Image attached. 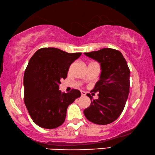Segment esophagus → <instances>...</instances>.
<instances>
[{
  "mask_svg": "<svg viewBox=\"0 0 155 155\" xmlns=\"http://www.w3.org/2000/svg\"><path fill=\"white\" fill-rule=\"evenodd\" d=\"M80 92H81V95H82V96H85V95H86V92H85V91H81Z\"/></svg>",
  "mask_w": 155,
  "mask_h": 155,
  "instance_id": "esophagus-1",
  "label": "esophagus"
}]
</instances>
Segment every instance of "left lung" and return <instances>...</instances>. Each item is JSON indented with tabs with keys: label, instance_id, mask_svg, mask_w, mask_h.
Returning a JSON list of instances; mask_svg holds the SVG:
<instances>
[{
	"label": "left lung",
	"instance_id": "left-lung-1",
	"mask_svg": "<svg viewBox=\"0 0 155 155\" xmlns=\"http://www.w3.org/2000/svg\"><path fill=\"white\" fill-rule=\"evenodd\" d=\"M87 57L100 63L101 74L91 92H97V100L87 96L91 104L84 110L89 121L97 124H107L116 120L123 111L130 92V73L125 59L119 51L103 48L85 53Z\"/></svg>",
	"mask_w": 155,
	"mask_h": 155
}]
</instances>
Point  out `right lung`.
I'll use <instances>...</instances> for the list:
<instances>
[{
	"label": "right lung",
	"instance_id": "1",
	"mask_svg": "<svg viewBox=\"0 0 155 155\" xmlns=\"http://www.w3.org/2000/svg\"><path fill=\"white\" fill-rule=\"evenodd\" d=\"M81 53H68L55 48H43L34 53L24 73V102L36 124L54 129L65 122L68 106L81 96L78 90H59L70 65Z\"/></svg>",
	"mask_w": 155,
	"mask_h": 155
}]
</instances>
